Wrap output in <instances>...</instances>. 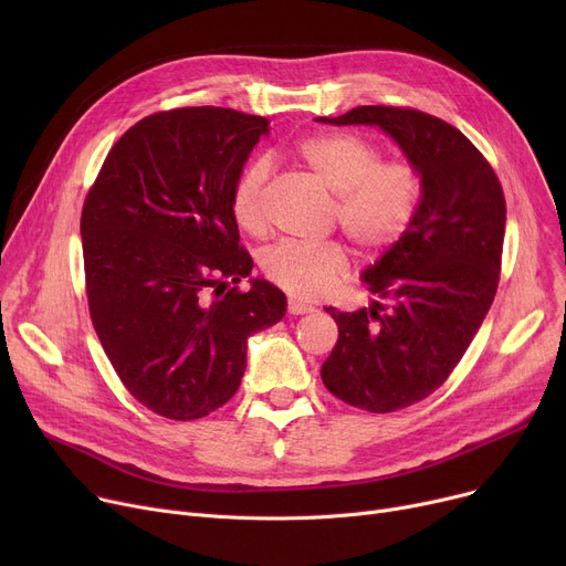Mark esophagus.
I'll return each mask as SVG.
<instances>
[{
	"label": "esophagus",
	"mask_w": 566,
	"mask_h": 566,
	"mask_svg": "<svg viewBox=\"0 0 566 566\" xmlns=\"http://www.w3.org/2000/svg\"><path fill=\"white\" fill-rule=\"evenodd\" d=\"M310 312H314V307L312 305H307V303H303V301H298V298H289V314H310Z\"/></svg>",
	"instance_id": "34e87169"
}]
</instances>
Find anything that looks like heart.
Returning <instances> with one entry per match:
<instances>
[{
  "label": "heart",
  "mask_w": 566,
  "mask_h": 566,
  "mask_svg": "<svg viewBox=\"0 0 566 566\" xmlns=\"http://www.w3.org/2000/svg\"><path fill=\"white\" fill-rule=\"evenodd\" d=\"M295 158L335 195L333 222L363 254L380 256L399 245L420 213L424 184L410 160H382V148L358 133H321L295 144ZM271 163L252 158L238 169L229 206L243 231L259 235L268 220ZM263 275L298 298H321L346 273L342 243H275L263 250Z\"/></svg>",
  "instance_id": "b5f03b06"
}]
</instances>
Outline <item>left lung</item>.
Segmentation results:
<instances>
[{
  "label": "left lung",
  "mask_w": 566,
  "mask_h": 566,
  "mask_svg": "<svg viewBox=\"0 0 566 566\" xmlns=\"http://www.w3.org/2000/svg\"><path fill=\"white\" fill-rule=\"evenodd\" d=\"M316 122L378 126L422 174L412 229L365 271L382 301L325 310L339 328L321 367L325 388L369 412L401 410L450 378L491 310L507 220L502 186L478 146L427 112L363 105Z\"/></svg>",
  "instance_id": "1"
}]
</instances>
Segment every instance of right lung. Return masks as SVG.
<instances>
[{
	"instance_id": "obj_1",
	"label": "right lung",
	"mask_w": 566,
	"mask_h": 566,
	"mask_svg": "<svg viewBox=\"0 0 566 566\" xmlns=\"http://www.w3.org/2000/svg\"><path fill=\"white\" fill-rule=\"evenodd\" d=\"M268 118L178 107L128 128L82 206L88 314L126 390L167 420H199L241 385L248 337L275 325L286 295L250 291L229 190ZM234 286L229 290L228 284Z\"/></svg>"
}]
</instances>
